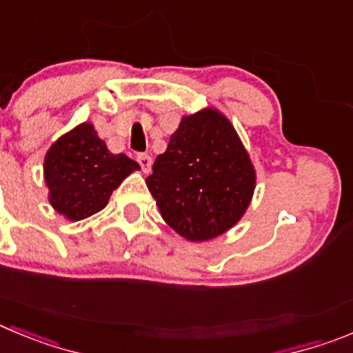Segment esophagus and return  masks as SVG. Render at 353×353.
Segmentation results:
<instances>
[{
  "label": "esophagus",
  "instance_id": "esophagus-1",
  "mask_svg": "<svg viewBox=\"0 0 353 353\" xmlns=\"http://www.w3.org/2000/svg\"><path fill=\"white\" fill-rule=\"evenodd\" d=\"M137 159H138V163H140L141 170H143L145 173H148V171H150V168H152L150 155H147V154H138Z\"/></svg>",
  "mask_w": 353,
  "mask_h": 353
}]
</instances>
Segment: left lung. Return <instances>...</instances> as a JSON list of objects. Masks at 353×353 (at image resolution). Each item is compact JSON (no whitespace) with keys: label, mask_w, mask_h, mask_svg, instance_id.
<instances>
[{"label":"left lung","mask_w":353,"mask_h":353,"mask_svg":"<svg viewBox=\"0 0 353 353\" xmlns=\"http://www.w3.org/2000/svg\"><path fill=\"white\" fill-rule=\"evenodd\" d=\"M147 185L171 229L205 241L240 221L254 194L255 171L231 122L206 108L182 119Z\"/></svg>","instance_id":"left-lung-1"}]
</instances>
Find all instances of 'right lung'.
Wrapping results in <instances>:
<instances>
[{"label":"right lung","mask_w":353,"mask_h":353,"mask_svg":"<svg viewBox=\"0 0 353 353\" xmlns=\"http://www.w3.org/2000/svg\"><path fill=\"white\" fill-rule=\"evenodd\" d=\"M43 170L50 205L70 221H82L105 208L113 190L140 166L125 154H112L85 122L52 145Z\"/></svg>","instance_id":"add662e5"}]
</instances>
